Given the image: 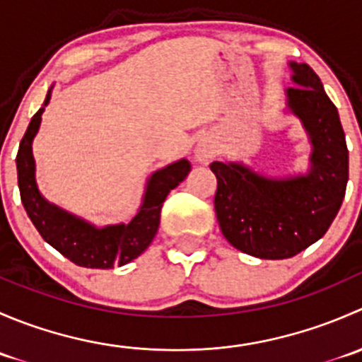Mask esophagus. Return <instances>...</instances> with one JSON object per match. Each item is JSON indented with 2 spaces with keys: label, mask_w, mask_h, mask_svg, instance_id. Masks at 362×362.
Returning <instances> with one entry per match:
<instances>
[{
  "label": "esophagus",
  "mask_w": 362,
  "mask_h": 362,
  "mask_svg": "<svg viewBox=\"0 0 362 362\" xmlns=\"http://www.w3.org/2000/svg\"><path fill=\"white\" fill-rule=\"evenodd\" d=\"M214 154H215V147L211 141L203 140L199 141L198 147H196V159H198L199 163H208V160L214 158Z\"/></svg>",
  "instance_id": "esophagus-1"
}]
</instances>
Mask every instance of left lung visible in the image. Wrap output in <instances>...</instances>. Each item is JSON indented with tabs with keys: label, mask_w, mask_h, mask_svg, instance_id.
Masks as SVG:
<instances>
[{
	"label": "left lung",
	"mask_w": 362,
	"mask_h": 362,
	"mask_svg": "<svg viewBox=\"0 0 362 362\" xmlns=\"http://www.w3.org/2000/svg\"><path fill=\"white\" fill-rule=\"evenodd\" d=\"M294 87L287 112L312 145L306 173L268 177L238 160H214L215 214L235 249L259 259H287L322 238L337 217L349 182V148L337 107L308 64L289 63Z\"/></svg>",
	"instance_id": "8db88e82"
}]
</instances>
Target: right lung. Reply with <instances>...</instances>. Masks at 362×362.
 <instances>
[{
  "instance_id": "right-lung-1",
  "label": "right lung",
  "mask_w": 362,
  "mask_h": 362,
  "mask_svg": "<svg viewBox=\"0 0 362 362\" xmlns=\"http://www.w3.org/2000/svg\"><path fill=\"white\" fill-rule=\"evenodd\" d=\"M52 96L47 93L43 107L33 115L17 152V180L21 199L28 217L49 245L83 268L110 269L124 266L144 254L154 240L160 221V208L171 189L177 187L191 171L187 159H178L154 171L145 185L144 198L136 215L129 222L98 228L93 222L47 202L36 184V164L33 140L42 124V113Z\"/></svg>"
}]
</instances>
